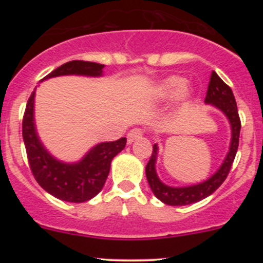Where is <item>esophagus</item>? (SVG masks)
<instances>
[{
	"label": "esophagus",
	"instance_id": "1",
	"mask_svg": "<svg viewBox=\"0 0 263 263\" xmlns=\"http://www.w3.org/2000/svg\"><path fill=\"white\" fill-rule=\"evenodd\" d=\"M142 134H143V131H142L141 128H134L131 129V131L127 134V142L128 143H132L135 140H137V138H140Z\"/></svg>",
	"mask_w": 263,
	"mask_h": 263
}]
</instances>
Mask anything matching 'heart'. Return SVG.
Masks as SVG:
<instances>
[{
	"instance_id": "b5f03b06",
	"label": "heart",
	"mask_w": 263,
	"mask_h": 263,
	"mask_svg": "<svg viewBox=\"0 0 263 263\" xmlns=\"http://www.w3.org/2000/svg\"><path fill=\"white\" fill-rule=\"evenodd\" d=\"M186 87V80L180 77H170L159 84L156 91L157 99L159 100H170V99L177 98L180 95L182 98V106H185L189 102L190 93Z\"/></svg>"
}]
</instances>
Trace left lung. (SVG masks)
Segmentation results:
<instances>
[{
    "label": "left lung",
    "mask_w": 263,
    "mask_h": 263,
    "mask_svg": "<svg viewBox=\"0 0 263 263\" xmlns=\"http://www.w3.org/2000/svg\"><path fill=\"white\" fill-rule=\"evenodd\" d=\"M205 104L214 105L220 111L225 114L231 125V143L229 148L228 156L222 162L221 167L219 168L214 176L203 183L195 184L190 186H182V188H174L168 186L159 180L156 173V159L158 147L153 144V152L151 156L148 163L146 165V177L148 184L152 189L153 194L156 195L162 203L172 205V206H182V205H189L197 201L203 200L204 198L209 197L216 189L224 183L228 177L231 165L234 163L235 156H236L238 148V138H240L241 121L238 116L237 105L235 101V96L232 93L230 86L220 79V77L215 71L211 73L209 86H208L206 96H205Z\"/></svg>",
    "instance_id": "1"
}]
</instances>
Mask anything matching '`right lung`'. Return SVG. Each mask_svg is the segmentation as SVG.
<instances>
[{
    "mask_svg": "<svg viewBox=\"0 0 263 263\" xmlns=\"http://www.w3.org/2000/svg\"><path fill=\"white\" fill-rule=\"evenodd\" d=\"M105 65L84 60H71L54 69L42 80L60 75L100 77ZM34 91L27 102L22 122L29 168L37 183L53 197L70 203H84L98 195L110 172L114 157L125 148V137L114 142H102L92 147L77 163H63L54 158L39 141L34 126Z\"/></svg>",
    "mask_w": 263,
    "mask_h": 263,
    "instance_id": "add662e5",
    "label": "right lung"
}]
</instances>
